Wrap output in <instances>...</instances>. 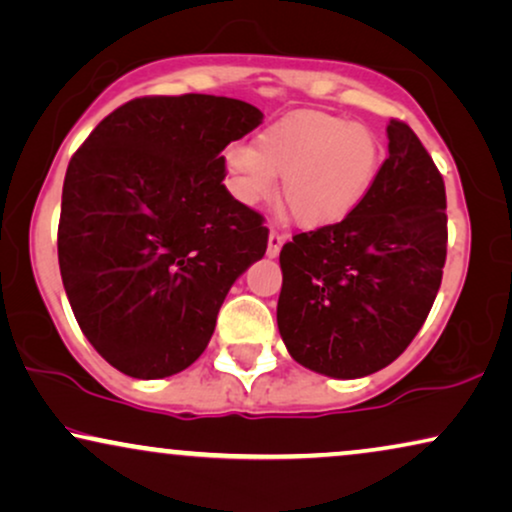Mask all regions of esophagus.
Returning <instances> with one entry per match:
<instances>
[{"label":"esophagus","mask_w":512,"mask_h":512,"mask_svg":"<svg viewBox=\"0 0 512 512\" xmlns=\"http://www.w3.org/2000/svg\"><path fill=\"white\" fill-rule=\"evenodd\" d=\"M285 243V234H281V231L271 229L269 231V245H267V255L269 257H278V252H281Z\"/></svg>","instance_id":"34e87169"}]
</instances>
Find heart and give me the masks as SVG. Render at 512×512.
<instances>
[{
  "instance_id": "1",
  "label": "heart",
  "mask_w": 512,
  "mask_h": 512,
  "mask_svg": "<svg viewBox=\"0 0 512 512\" xmlns=\"http://www.w3.org/2000/svg\"><path fill=\"white\" fill-rule=\"evenodd\" d=\"M379 138L363 124L327 112H292L257 135V145L227 149L229 187L238 201L260 203L283 177V201L306 229L344 220L377 175Z\"/></svg>"
}]
</instances>
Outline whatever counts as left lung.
<instances>
[{"instance_id": "obj_1", "label": "left lung", "mask_w": 512, "mask_h": 512, "mask_svg": "<svg viewBox=\"0 0 512 512\" xmlns=\"http://www.w3.org/2000/svg\"><path fill=\"white\" fill-rule=\"evenodd\" d=\"M342 222L295 234L281 250L278 330L299 365L365 377L403 353L435 302L447 257L445 182L405 121Z\"/></svg>"}]
</instances>
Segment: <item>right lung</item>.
Listing matches in <instances>:
<instances>
[{
	"label": "right lung",
	"instance_id": "obj_1",
	"mask_svg": "<svg viewBox=\"0 0 512 512\" xmlns=\"http://www.w3.org/2000/svg\"><path fill=\"white\" fill-rule=\"evenodd\" d=\"M262 119L234 98L145 95L102 119L70 159L60 276L81 332L128 377L192 365L229 288L267 252L264 217L222 185V149Z\"/></svg>",
	"mask_w": 512,
	"mask_h": 512
}]
</instances>
